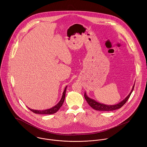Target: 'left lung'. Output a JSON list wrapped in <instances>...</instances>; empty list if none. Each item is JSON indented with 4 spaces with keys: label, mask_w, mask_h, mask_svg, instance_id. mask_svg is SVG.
Returning <instances> with one entry per match:
<instances>
[{
    "label": "left lung",
    "mask_w": 147,
    "mask_h": 147,
    "mask_svg": "<svg viewBox=\"0 0 147 147\" xmlns=\"http://www.w3.org/2000/svg\"><path fill=\"white\" fill-rule=\"evenodd\" d=\"M135 85V84H134ZM134 85L133 87V88L130 92V93L129 94V95L125 98L124 99H123L122 101L119 102L117 104L113 105H105L103 103H100L98 102H96L95 100L91 99L89 98L86 93L85 92L84 94V98L88 103L89 104V105L92 108L94 109H95L96 111H115L118 109H120L121 107H123L125 103L127 101L129 98H130L134 87Z\"/></svg>",
    "instance_id": "left-lung-1"
}]
</instances>
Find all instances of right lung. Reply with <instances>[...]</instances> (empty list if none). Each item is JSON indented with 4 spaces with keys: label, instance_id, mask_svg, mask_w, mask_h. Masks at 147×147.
I'll return each instance as SVG.
<instances>
[{
    "label": "right lung",
    "instance_id": "right-lung-1",
    "mask_svg": "<svg viewBox=\"0 0 147 147\" xmlns=\"http://www.w3.org/2000/svg\"><path fill=\"white\" fill-rule=\"evenodd\" d=\"M66 86L65 88V90L63 92V95L61 96V98L60 99V100L59 102V103L53 107H52L51 109H46V110H43V111H37V110H34V109H31L29 108H28L31 111H32V112L36 113V114H40V115H51V114H53L55 113H56V112L58 111V110L61 108V107L62 106L63 103L64 102L65 99V95H66V88H67Z\"/></svg>",
    "mask_w": 147,
    "mask_h": 147
}]
</instances>
